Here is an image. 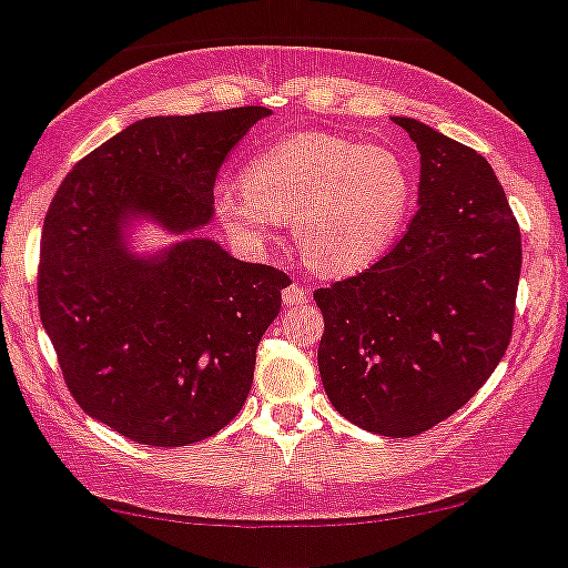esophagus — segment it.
<instances>
[{"label": "esophagus", "instance_id": "1", "mask_svg": "<svg viewBox=\"0 0 568 568\" xmlns=\"http://www.w3.org/2000/svg\"><path fill=\"white\" fill-rule=\"evenodd\" d=\"M307 300H310L307 288H302L300 283H291L283 288V302L288 304V307H294V304H307Z\"/></svg>", "mask_w": 568, "mask_h": 568}]
</instances>
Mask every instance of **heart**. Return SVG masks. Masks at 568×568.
Returning a JSON list of instances; mask_svg holds the SVG:
<instances>
[{
  "label": "heart",
  "mask_w": 568,
  "mask_h": 568,
  "mask_svg": "<svg viewBox=\"0 0 568 568\" xmlns=\"http://www.w3.org/2000/svg\"><path fill=\"white\" fill-rule=\"evenodd\" d=\"M414 171L389 146H362L332 133H294L268 143L242 182L217 190L225 229L264 244L294 216V239L310 266L345 277L384 258L414 204Z\"/></svg>",
  "instance_id": "1"
}]
</instances>
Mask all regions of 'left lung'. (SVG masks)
<instances>
[{
  "mask_svg": "<svg viewBox=\"0 0 568 568\" xmlns=\"http://www.w3.org/2000/svg\"><path fill=\"white\" fill-rule=\"evenodd\" d=\"M392 119L422 154L419 212L384 258L313 296L329 403L367 433L410 438L463 408L504 359L523 242L479 152Z\"/></svg>",
  "mask_w": 568,
  "mask_h": 568,
  "instance_id": "left-lung-1",
  "label": "left lung"
}]
</instances>
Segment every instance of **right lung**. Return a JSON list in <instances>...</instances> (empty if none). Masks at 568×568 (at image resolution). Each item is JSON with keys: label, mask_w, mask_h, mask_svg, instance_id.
I'll return each instance as SVG.
<instances>
[{"label": "right lung", "mask_w": 568, "mask_h": 568, "mask_svg": "<svg viewBox=\"0 0 568 568\" xmlns=\"http://www.w3.org/2000/svg\"><path fill=\"white\" fill-rule=\"evenodd\" d=\"M264 105L149 116L64 176L40 239V318L64 384L92 419L146 446L220 433L253 386L255 348L291 283L201 236L214 179ZM154 219L179 243L129 253L123 229Z\"/></svg>", "instance_id": "obj_1"}]
</instances>
